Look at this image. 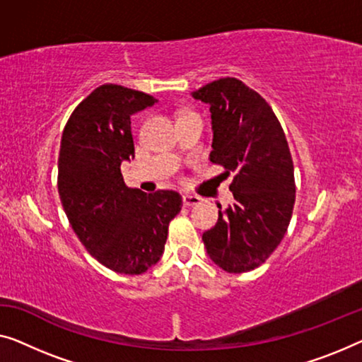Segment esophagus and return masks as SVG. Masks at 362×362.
Instances as JSON below:
<instances>
[{
  "label": "esophagus",
  "instance_id": "esophagus-1",
  "mask_svg": "<svg viewBox=\"0 0 362 362\" xmlns=\"http://www.w3.org/2000/svg\"><path fill=\"white\" fill-rule=\"evenodd\" d=\"M182 202H183V204H185V206H195V204L202 202V198L197 197V195H183Z\"/></svg>",
  "mask_w": 362,
  "mask_h": 362
}]
</instances>
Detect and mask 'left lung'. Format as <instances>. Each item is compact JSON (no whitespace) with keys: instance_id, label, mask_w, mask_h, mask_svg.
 <instances>
[{"instance_id":"8db88e82","label":"left lung","mask_w":362,"mask_h":362,"mask_svg":"<svg viewBox=\"0 0 362 362\" xmlns=\"http://www.w3.org/2000/svg\"><path fill=\"white\" fill-rule=\"evenodd\" d=\"M209 105L211 163L234 174L235 202L219 209L218 223L203 234L211 260L228 273L265 263L288 230L296 202L294 165L281 123L263 97L235 78L213 81L195 93ZM221 208V206H219Z\"/></svg>"}]
</instances>
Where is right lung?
<instances>
[{"label":"right lung","instance_id":"obj_1","mask_svg":"<svg viewBox=\"0 0 362 362\" xmlns=\"http://www.w3.org/2000/svg\"><path fill=\"white\" fill-rule=\"evenodd\" d=\"M153 95L117 84L94 89L69 117L58 156V193L81 244L115 273L141 274L160 260L169 223L180 213L174 190L144 193L123 182L134 158L133 113Z\"/></svg>","mask_w":362,"mask_h":362}]
</instances>
